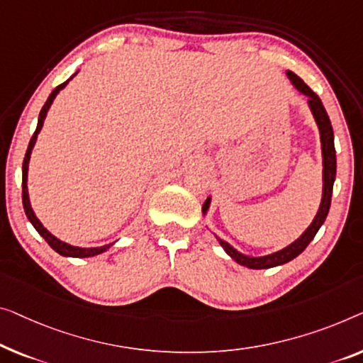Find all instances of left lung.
I'll return each mask as SVG.
<instances>
[{
    "instance_id": "obj_1",
    "label": "left lung",
    "mask_w": 363,
    "mask_h": 363,
    "mask_svg": "<svg viewBox=\"0 0 363 363\" xmlns=\"http://www.w3.org/2000/svg\"><path fill=\"white\" fill-rule=\"evenodd\" d=\"M286 77H289L291 84H294L301 94H305L308 97V106H310V111L313 113V117H315L316 125L320 128L321 155H323V197H321V203H320V208H318L316 216L313 218L311 225L303 231V235L298 238V240H295L291 245L285 246L284 250L267 254V256H246V254L235 250L230 242L223 241L221 238L215 235V238L220 242V246L223 247L225 252L228 254L233 261H236L240 266H245L250 269L277 267V266H282V264L290 262L291 259H295L298 254H301L306 250V246L310 245L313 238L316 236L318 230L321 228L324 220H326L329 207H331L333 186H334V181H336V148H334V132H333L331 121H329V116L326 109H324L321 99L318 97V94L313 93L310 86L305 84V81H303L300 77H296L294 72H286ZM210 202H212V199L207 197L205 203L202 205L203 215H207Z\"/></svg>"
}]
</instances>
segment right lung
Masks as SVG:
<instances>
[{
  "label": "right lung",
  "mask_w": 363,
  "mask_h": 363,
  "mask_svg": "<svg viewBox=\"0 0 363 363\" xmlns=\"http://www.w3.org/2000/svg\"><path fill=\"white\" fill-rule=\"evenodd\" d=\"M77 73H74V74H77ZM74 74H73V77H74ZM72 78H69V79H72ZM69 79H67V81H65V83H62L60 86H57V88L52 91V94L48 96L47 102H45V104H43L42 111L39 113V121H37V128H35L34 135H32V138H30V142H29V147H27L26 156H24V163H23V205H24V212L27 215V218H29V221L32 223V226H34V228L37 230V233H39L43 238V240L48 242V246H50L53 251H57L58 254H60V256H65V257H91V256H97V254L107 251L113 245V242H109V245L99 246V247H79V246H72V245H68V242L58 240V238L53 236L50 231H48L45 226L40 223V220L35 216L34 210H32V207H30L29 191H27V171H29V161H30L32 150H34V145L37 142V135L40 133V130L43 127V121H45L47 112H48V109H50L53 99H55L57 94L60 93V91L65 88V86L69 83Z\"/></svg>",
  "instance_id": "add662e5"
}]
</instances>
